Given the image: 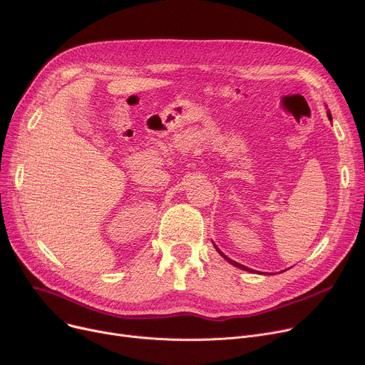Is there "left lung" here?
<instances>
[{"mask_svg": "<svg viewBox=\"0 0 365 365\" xmlns=\"http://www.w3.org/2000/svg\"><path fill=\"white\" fill-rule=\"evenodd\" d=\"M328 118H329V120H332V117H331V113H329V111H328ZM214 245H215V244H214ZM215 248H217V251H218V252H220V254L227 259V262H228V263H231L232 266H235V267H238V269H241V270H245V272H252V270H250L248 267H245V266H242V264H238L237 262H234V259L228 258V257H227V255H225V254H224V252H222L217 245H215ZM283 272H284V270H283Z\"/></svg>", "mask_w": 365, "mask_h": 365, "instance_id": "obj_1", "label": "left lung"}]
</instances>
